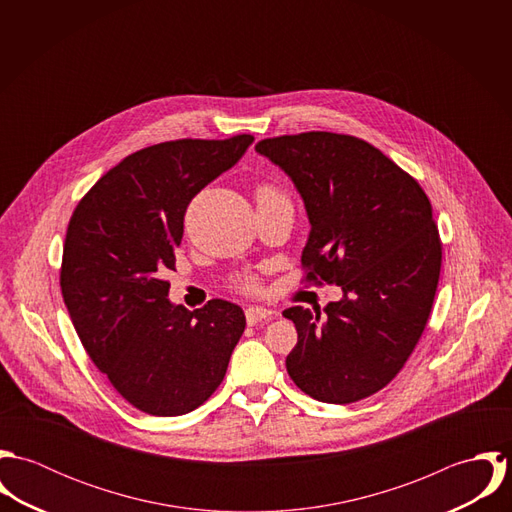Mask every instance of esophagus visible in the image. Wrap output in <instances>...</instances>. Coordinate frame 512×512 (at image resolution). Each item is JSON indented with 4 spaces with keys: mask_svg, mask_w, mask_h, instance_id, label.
<instances>
[{
    "mask_svg": "<svg viewBox=\"0 0 512 512\" xmlns=\"http://www.w3.org/2000/svg\"><path fill=\"white\" fill-rule=\"evenodd\" d=\"M272 317H274V311L266 309V307L252 305V307L246 309V323L248 325H258L260 321H266V319H272Z\"/></svg>",
    "mask_w": 512,
    "mask_h": 512,
    "instance_id": "obj_1",
    "label": "esophagus"
}]
</instances>
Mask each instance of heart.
<instances>
[{"label": "heart", "mask_w": 512, "mask_h": 512, "mask_svg": "<svg viewBox=\"0 0 512 512\" xmlns=\"http://www.w3.org/2000/svg\"><path fill=\"white\" fill-rule=\"evenodd\" d=\"M274 197H282L274 187L264 185V187L258 189V199H274ZM236 286L244 292H256L258 290V280L252 278V276H242V278H238Z\"/></svg>", "instance_id": "b5f03b06"}]
</instances>
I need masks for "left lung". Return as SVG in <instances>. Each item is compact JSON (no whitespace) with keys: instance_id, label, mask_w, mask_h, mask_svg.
Here are the masks:
<instances>
[{"instance_id":"obj_1","label":"left lung","mask_w":512,"mask_h":512,"mask_svg":"<svg viewBox=\"0 0 512 512\" xmlns=\"http://www.w3.org/2000/svg\"><path fill=\"white\" fill-rule=\"evenodd\" d=\"M256 151L303 201L307 280L343 292L323 311H284L297 329L288 374L319 402L363 400L400 372L428 323L441 268L432 205L406 171L353 136L307 132Z\"/></svg>"}]
</instances>
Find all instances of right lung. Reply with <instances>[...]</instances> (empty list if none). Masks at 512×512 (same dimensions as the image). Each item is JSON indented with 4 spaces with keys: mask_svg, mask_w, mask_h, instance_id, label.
<instances>
[{
    "mask_svg": "<svg viewBox=\"0 0 512 512\" xmlns=\"http://www.w3.org/2000/svg\"><path fill=\"white\" fill-rule=\"evenodd\" d=\"M252 136L177 140L140 149L86 193L69 222L61 290L100 372L138 410L183 416L219 388L244 333L242 307L169 301L167 270L191 199L234 167Z\"/></svg>",
    "mask_w": 512,
    "mask_h": 512,
    "instance_id": "add662e5",
    "label": "right lung"
}]
</instances>
